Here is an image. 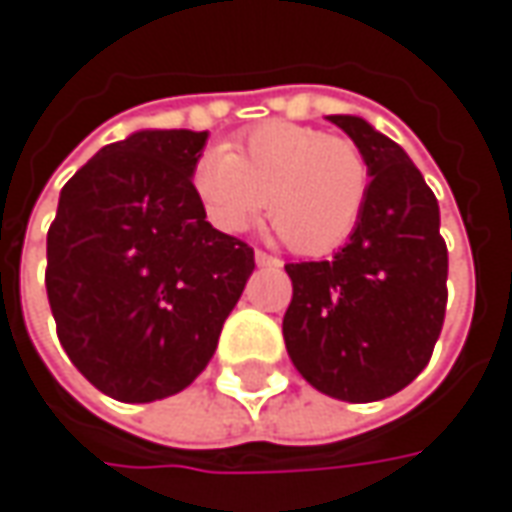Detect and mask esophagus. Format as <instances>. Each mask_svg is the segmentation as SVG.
Wrapping results in <instances>:
<instances>
[{
    "mask_svg": "<svg viewBox=\"0 0 512 512\" xmlns=\"http://www.w3.org/2000/svg\"><path fill=\"white\" fill-rule=\"evenodd\" d=\"M253 259H256V265L259 267H282V262H279V259H273V256H267L265 250H256V253H253Z\"/></svg>",
    "mask_w": 512,
    "mask_h": 512,
    "instance_id": "1",
    "label": "esophagus"
}]
</instances>
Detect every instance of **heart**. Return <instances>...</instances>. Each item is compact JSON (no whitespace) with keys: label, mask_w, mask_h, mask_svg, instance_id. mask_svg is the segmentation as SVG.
<instances>
[{"label":"heart","mask_w":512,"mask_h":512,"mask_svg":"<svg viewBox=\"0 0 512 512\" xmlns=\"http://www.w3.org/2000/svg\"><path fill=\"white\" fill-rule=\"evenodd\" d=\"M190 187L219 233H242L267 202L279 239L305 256H325L362 222L370 165L350 139L267 122L230 148L205 150L190 170Z\"/></svg>","instance_id":"heart-1"}]
</instances>
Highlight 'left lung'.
<instances>
[{
    "mask_svg": "<svg viewBox=\"0 0 512 512\" xmlns=\"http://www.w3.org/2000/svg\"><path fill=\"white\" fill-rule=\"evenodd\" d=\"M370 165L356 233L330 262L285 265L293 299L282 322L287 356L319 393L364 404L422 373L442 333L447 247L439 202L419 168L362 116H327Z\"/></svg>",
    "mask_w": 512,
    "mask_h": 512,
    "instance_id": "8db88e82",
    "label": "left lung"
}]
</instances>
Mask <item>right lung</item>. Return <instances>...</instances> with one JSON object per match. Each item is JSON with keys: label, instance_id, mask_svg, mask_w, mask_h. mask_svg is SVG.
Segmentation results:
<instances>
[{"label": "right lung", "instance_id": "right-lung-1", "mask_svg": "<svg viewBox=\"0 0 512 512\" xmlns=\"http://www.w3.org/2000/svg\"><path fill=\"white\" fill-rule=\"evenodd\" d=\"M207 130H136L59 193L45 287L76 370L116 402L185 390L216 353L253 250L205 222L190 170Z\"/></svg>", "mask_w": 512, "mask_h": 512}]
</instances>
